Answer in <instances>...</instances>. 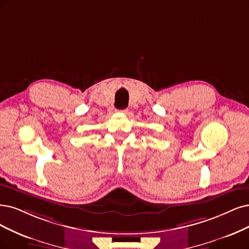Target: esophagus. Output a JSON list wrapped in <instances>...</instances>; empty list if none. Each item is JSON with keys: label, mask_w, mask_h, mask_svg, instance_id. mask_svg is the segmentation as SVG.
<instances>
[{"label": "esophagus", "mask_w": 249, "mask_h": 249, "mask_svg": "<svg viewBox=\"0 0 249 249\" xmlns=\"http://www.w3.org/2000/svg\"><path fill=\"white\" fill-rule=\"evenodd\" d=\"M117 112H119V113H122V114H127V112H128V109H118Z\"/></svg>", "instance_id": "obj_1"}]
</instances>
